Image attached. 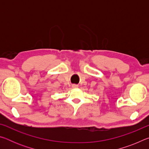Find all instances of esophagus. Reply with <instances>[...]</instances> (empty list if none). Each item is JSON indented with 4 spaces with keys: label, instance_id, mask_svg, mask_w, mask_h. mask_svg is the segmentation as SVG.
<instances>
[{
    "label": "esophagus",
    "instance_id": "esophagus-1",
    "mask_svg": "<svg viewBox=\"0 0 149 149\" xmlns=\"http://www.w3.org/2000/svg\"><path fill=\"white\" fill-rule=\"evenodd\" d=\"M72 88L73 89H76V88H77L78 87V85H75V84H74V85H72Z\"/></svg>",
    "mask_w": 149,
    "mask_h": 149
}]
</instances>
